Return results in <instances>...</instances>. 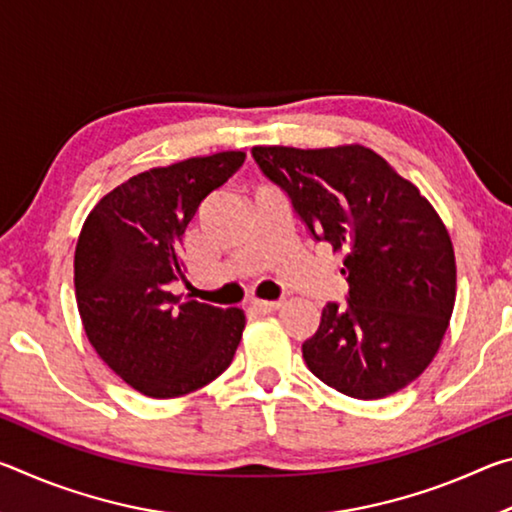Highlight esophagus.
<instances>
[{
  "mask_svg": "<svg viewBox=\"0 0 512 512\" xmlns=\"http://www.w3.org/2000/svg\"><path fill=\"white\" fill-rule=\"evenodd\" d=\"M282 307V302H268V300H255L253 305H250V309L255 311V314H273V311H277Z\"/></svg>",
  "mask_w": 512,
  "mask_h": 512,
  "instance_id": "esophagus-1",
  "label": "esophagus"
}]
</instances>
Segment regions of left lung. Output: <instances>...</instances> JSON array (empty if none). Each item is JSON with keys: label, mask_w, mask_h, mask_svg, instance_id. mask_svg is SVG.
I'll return each instance as SVG.
<instances>
[{"label": "left lung", "mask_w": 512, "mask_h": 512, "mask_svg": "<svg viewBox=\"0 0 512 512\" xmlns=\"http://www.w3.org/2000/svg\"><path fill=\"white\" fill-rule=\"evenodd\" d=\"M318 241L343 253L348 305L327 302L302 343L307 368L357 400L418 379L440 350L456 302V257L420 189L368 146H253Z\"/></svg>", "instance_id": "left-lung-1"}]
</instances>
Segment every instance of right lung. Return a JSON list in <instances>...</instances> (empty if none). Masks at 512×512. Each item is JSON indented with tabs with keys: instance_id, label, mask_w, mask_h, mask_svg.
I'll use <instances>...</instances> for the list:
<instances>
[{
	"instance_id": "obj_1",
	"label": "right lung",
	"mask_w": 512,
	"mask_h": 512,
	"mask_svg": "<svg viewBox=\"0 0 512 512\" xmlns=\"http://www.w3.org/2000/svg\"><path fill=\"white\" fill-rule=\"evenodd\" d=\"M246 160L221 151L137 173L92 207L74 253L85 336L108 368L155 400L194 393L232 363L241 309L180 300L183 235L205 196Z\"/></svg>"
}]
</instances>
